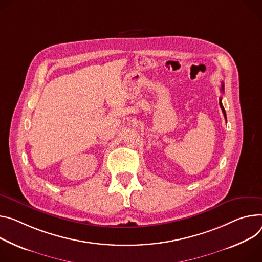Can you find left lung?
<instances>
[{
    "mask_svg": "<svg viewBox=\"0 0 262 262\" xmlns=\"http://www.w3.org/2000/svg\"><path fill=\"white\" fill-rule=\"evenodd\" d=\"M222 92H224V83L222 82ZM220 105H221V108H222V111H223V114H224V117H225V119H226V121H227V115H226V111H225V108H224V106H223V103H222V98L220 99Z\"/></svg>",
    "mask_w": 262,
    "mask_h": 262,
    "instance_id": "8db88e82",
    "label": "left lung"
}]
</instances>
